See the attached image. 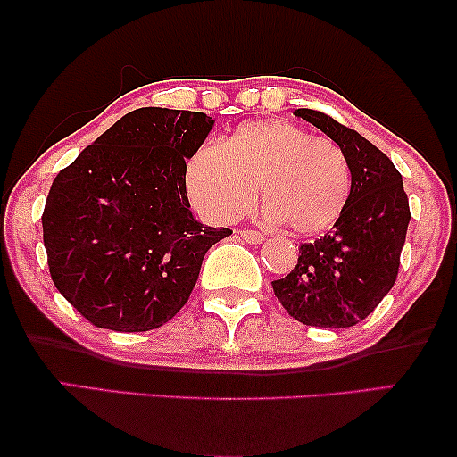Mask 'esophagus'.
Listing matches in <instances>:
<instances>
[{"instance_id":"34e87169","label":"esophagus","mask_w":457,"mask_h":457,"mask_svg":"<svg viewBox=\"0 0 457 457\" xmlns=\"http://www.w3.org/2000/svg\"><path fill=\"white\" fill-rule=\"evenodd\" d=\"M239 235H241L243 239H245L247 243H262V241H264V235L258 233V230H249V228H243V230H239Z\"/></svg>"}]
</instances>
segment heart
I'll return each mask as SVG.
<instances>
[{
    "instance_id": "1",
    "label": "heart",
    "mask_w": 457,
    "mask_h": 457,
    "mask_svg": "<svg viewBox=\"0 0 457 457\" xmlns=\"http://www.w3.org/2000/svg\"><path fill=\"white\" fill-rule=\"evenodd\" d=\"M191 202L212 220H237L258 204L297 235L335 227L352 197V164L339 143L285 120L247 122L222 145L205 143L185 168Z\"/></svg>"
}]
</instances>
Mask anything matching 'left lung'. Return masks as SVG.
I'll list each match as a JSON object with an SVG mask.
<instances>
[{
  "mask_svg": "<svg viewBox=\"0 0 457 457\" xmlns=\"http://www.w3.org/2000/svg\"><path fill=\"white\" fill-rule=\"evenodd\" d=\"M303 118L345 149L352 164V197L327 235L299 245V258L285 278L272 280L274 295L295 320L308 327L347 328L364 320L395 285L410 204L402 174L358 130L318 110Z\"/></svg>",
  "mask_w": 457,
  "mask_h": 457,
  "instance_id": "left-lung-1",
  "label": "left lung"
}]
</instances>
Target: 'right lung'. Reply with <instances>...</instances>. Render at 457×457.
Masks as SVG:
<instances>
[{"instance_id": "add662e5", "label": "right lung", "mask_w": 457, "mask_h": 457, "mask_svg": "<svg viewBox=\"0 0 457 457\" xmlns=\"http://www.w3.org/2000/svg\"><path fill=\"white\" fill-rule=\"evenodd\" d=\"M212 124L204 112H129L54 179L41 216L49 274L96 327H162L189 299L205 252L233 233L197 222L187 197V158Z\"/></svg>"}]
</instances>
